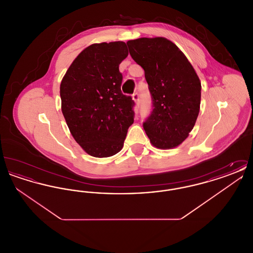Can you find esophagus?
Instances as JSON below:
<instances>
[{
	"instance_id": "1",
	"label": "esophagus",
	"mask_w": 253,
	"mask_h": 253,
	"mask_svg": "<svg viewBox=\"0 0 253 253\" xmlns=\"http://www.w3.org/2000/svg\"><path fill=\"white\" fill-rule=\"evenodd\" d=\"M132 99H133L134 102L138 105V104H139V94H138V93L132 94Z\"/></svg>"
}]
</instances>
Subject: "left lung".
<instances>
[{"label": "left lung", "instance_id": "obj_1", "mask_svg": "<svg viewBox=\"0 0 253 253\" xmlns=\"http://www.w3.org/2000/svg\"><path fill=\"white\" fill-rule=\"evenodd\" d=\"M130 55L145 72L153 110L143 122L151 143L159 149L180 145L197 120L201 83L193 65L165 38H140L127 42Z\"/></svg>", "mask_w": 253, "mask_h": 253}]
</instances>
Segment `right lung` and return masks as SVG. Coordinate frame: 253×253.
<instances>
[{
  "label": "right lung",
  "mask_w": 253,
  "mask_h": 253,
  "mask_svg": "<svg viewBox=\"0 0 253 253\" xmlns=\"http://www.w3.org/2000/svg\"><path fill=\"white\" fill-rule=\"evenodd\" d=\"M123 42L94 43L80 53L60 84L61 111L73 137L95 157L118 154L133 123L134 101L121 92Z\"/></svg>",
  "instance_id": "1"
}]
</instances>
